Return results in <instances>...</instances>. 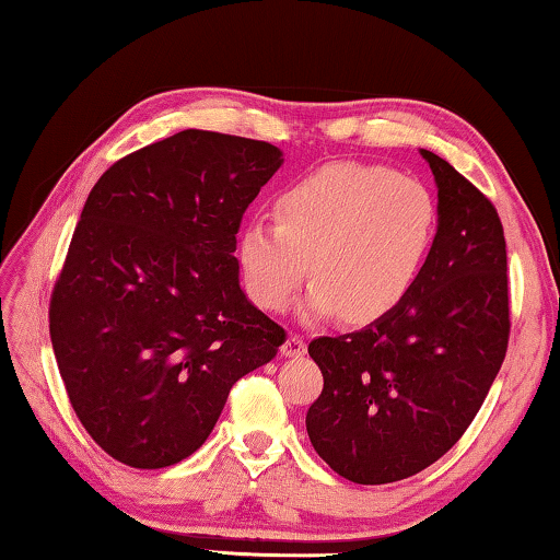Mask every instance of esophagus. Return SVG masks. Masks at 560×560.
<instances>
[{
    "label": "esophagus",
    "mask_w": 560,
    "mask_h": 560,
    "mask_svg": "<svg viewBox=\"0 0 560 560\" xmlns=\"http://www.w3.org/2000/svg\"><path fill=\"white\" fill-rule=\"evenodd\" d=\"M281 353L287 358H301L303 353H306V340H303L301 336H289L287 343L281 346Z\"/></svg>",
    "instance_id": "34e87169"
}]
</instances>
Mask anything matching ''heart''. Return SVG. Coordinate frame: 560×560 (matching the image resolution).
Returning a JSON list of instances; mask_svg holds the SVG:
<instances>
[{
  "mask_svg": "<svg viewBox=\"0 0 560 560\" xmlns=\"http://www.w3.org/2000/svg\"><path fill=\"white\" fill-rule=\"evenodd\" d=\"M438 207L420 179L385 165L328 163L277 195V220L244 224L236 259L264 311H283L311 277L306 316L375 324L410 296L432 249Z\"/></svg>",
  "mask_w": 560,
  "mask_h": 560,
  "instance_id": "b5f03b06",
  "label": "heart"
}]
</instances>
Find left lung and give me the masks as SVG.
<instances>
[{"label": "left lung", "mask_w": 560, "mask_h": 560, "mask_svg": "<svg viewBox=\"0 0 560 560\" xmlns=\"http://www.w3.org/2000/svg\"><path fill=\"white\" fill-rule=\"evenodd\" d=\"M440 224L400 306L363 330L320 336L308 355L324 390L311 444L355 485H390L450 452L477 417L509 348L506 240L497 207L447 160L422 150Z\"/></svg>", "instance_id": "1"}]
</instances>
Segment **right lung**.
Wrapping results in <instances>:
<instances>
[{
	"instance_id": "add662e5",
	"label": "right lung",
	"mask_w": 560,
	"mask_h": 560,
	"mask_svg": "<svg viewBox=\"0 0 560 560\" xmlns=\"http://www.w3.org/2000/svg\"><path fill=\"white\" fill-rule=\"evenodd\" d=\"M281 150L179 130L93 185L49 303L75 417L128 467L163 469L210 438L232 385L287 330L240 289L236 232Z\"/></svg>"
}]
</instances>
